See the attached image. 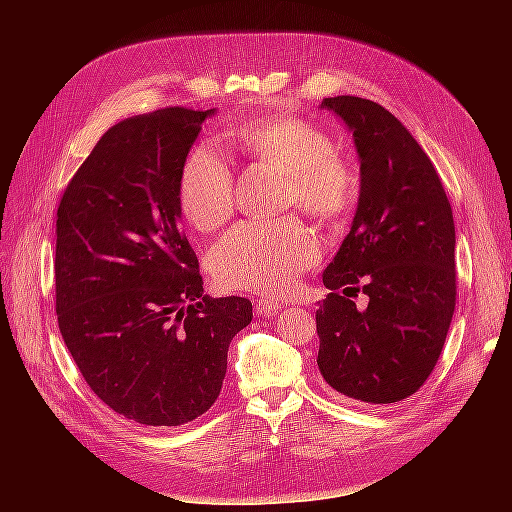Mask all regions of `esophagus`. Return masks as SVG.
I'll list each match as a JSON object with an SVG mask.
<instances>
[{
	"label": "esophagus",
	"instance_id": "1",
	"mask_svg": "<svg viewBox=\"0 0 512 512\" xmlns=\"http://www.w3.org/2000/svg\"><path fill=\"white\" fill-rule=\"evenodd\" d=\"M282 307H284V305H282L280 301H275V299H271V297H260V299L254 301L256 314H277Z\"/></svg>",
	"mask_w": 512,
	"mask_h": 512
}]
</instances>
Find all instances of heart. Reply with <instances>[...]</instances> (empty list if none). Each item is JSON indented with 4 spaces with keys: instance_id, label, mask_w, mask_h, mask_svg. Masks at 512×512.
Wrapping results in <instances>:
<instances>
[{
    "instance_id": "b5f03b06",
    "label": "heart",
    "mask_w": 512,
    "mask_h": 512,
    "mask_svg": "<svg viewBox=\"0 0 512 512\" xmlns=\"http://www.w3.org/2000/svg\"><path fill=\"white\" fill-rule=\"evenodd\" d=\"M232 143L250 160L284 173L286 205L320 222L342 218L359 192V177L333 151L331 134L307 119L273 115L243 121L232 130ZM177 198L183 218L194 228H220L235 209V173L224 153L211 145L190 149L179 170ZM318 256L314 232L290 215L267 224L241 222L228 230L209 252V271L224 288L282 297Z\"/></svg>"
}]
</instances>
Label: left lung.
<instances>
[{
  "label": "left lung",
  "mask_w": 512,
  "mask_h": 512,
  "mask_svg": "<svg viewBox=\"0 0 512 512\" xmlns=\"http://www.w3.org/2000/svg\"><path fill=\"white\" fill-rule=\"evenodd\" d=\"M352 130L361 196L348 237L322 275L318 367L365 404L414 395L436 367L457 297L455 222L427 153L384 106L324 98ZM368 294L365 310L350 296Z\"/></svg>",
  "instance_id": "left-lung-1"
}]
</instances>
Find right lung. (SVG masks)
Returning <instances> with one entry per match:
<instances>
[{
  "instance_id": "obj_1",
  "label": "right lung",
  "mask_w": 512,
  "mask_h": 512,
  "mask_svg": "<svg viewBox=\"0 0 512 512\" xmlns=\"http://www.w3.org/2000/svg\"><path fill=\"white\" fill-rule=\"evenodd\" d=\"M213 111L166 106L108 128L57 209L55 312L87 386L141 425L205 414L252 301L209 299L177 181Z\"/></svg>"
}]
</instances>
